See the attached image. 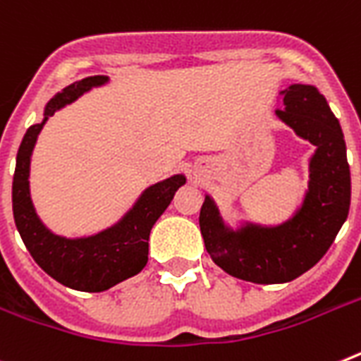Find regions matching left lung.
<instances>
[{"label": "left lung", "mask_w": 361, "mask_h": 361, "mask_svg": "<svg viewBox=\"0 0 361 361\" xmlns=\"http://www.w3.org/2000/svg\"><path fill=\"white\" fill-rule=\"evenodd\" d=\"M277 117L316 145L310 181L301 209L275 227L224 226L214 202L205 196L200 231L214 264L233 277L257 284L288 283L316 266L332 246L350 207V171L343 132L325 97L314 86L292 84L283 92Z\"/></svg>", "instance_id": "8db88e82"}]
</instances>
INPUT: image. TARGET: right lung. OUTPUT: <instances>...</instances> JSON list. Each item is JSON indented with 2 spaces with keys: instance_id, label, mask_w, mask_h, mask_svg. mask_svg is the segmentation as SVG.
I'll list each match as a JSON object with an SVG mask.
<instances>
[{
  "instance_id": "1",
  "label": "right lung",
  "mask_w": 361,
  "mask_h": 361,
  "mask_svg": "<svg viewBox=\"0 0 361 361\" xmlns=\"http://www.w3.org/2000/svg\"><path fill=\"white\" fill-rule=\"evenodd\" d=\"M104 82H108L104 75L82 78L63 87L47 102L44 121L32 124L23 135L12 181L14 222L31 257L45 274L63 286L80 292H104L124 279L137 275L147 266L150 229L169 207L176 190L185 183V176L176 174L148 187L119 224L93 237L63 238L53 235L40 222L29 195V166L38 134L54 111L77 101L93 86H102Z\"/></svg>"
}]
</instances>
